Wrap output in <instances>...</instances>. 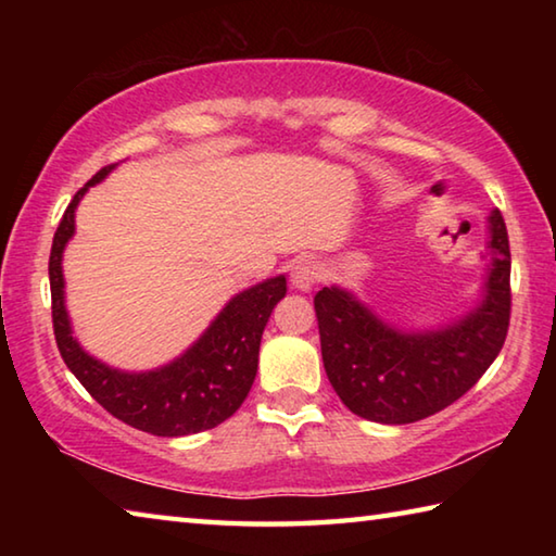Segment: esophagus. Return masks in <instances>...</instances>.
<instances>
[{"label": "esophagus", "instance_id": "1", "mask_svg": "<svg viewBox=\"0 0 556 556\" xmlns=\"http://www.w3.org/2000/svg\"><path fill=\"white\" fill-rule=\"evenodd\" d=\"M321 279V271H318V265H314L312 260H299L294 267H291V285L294 289L308 291L318 285Z\"/></svg>", "mask_w": 556, "mask_h": 556}]
</instances>
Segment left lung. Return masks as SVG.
I'll return each instance as SVG.
<instances>
[{"label": "left lung", "mask_w": 556, "mask_h": 556, "mask_svg": "<svg viewBox=\"0 0 556 556\" xmlns=\"http://www.w3.org/2000/svg\"><path fill=\"white\" fill-rule=\"evenodd\" d=\"M491 255L483 304L434 333H400L348 291L314 296L328 380L348 409L380 425H409L473 388L491 368L510 326V242L501 211L491 215Z\"/></svg>", "instance_id": "8db88e82"}]
</instances>
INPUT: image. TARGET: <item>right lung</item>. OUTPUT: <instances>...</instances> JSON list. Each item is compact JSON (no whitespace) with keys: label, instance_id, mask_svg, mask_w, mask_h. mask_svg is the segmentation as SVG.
<instances>
[{"label":"right lung","instance_id":"obj_1","mask_svg":"<svg viewBox=\"0 0 556 556\" xmlns=\"http://www.w3.org/2000/svg\"><path fill=\"white\" fill-rule=\"evenodd\" d=\"M112 166L115 164L102 166L73 195L53 235L49 279L55 345L68 370L112 417L154 437L199 434L232 417L248 397L257 375L262 331L271 308L287 294V279H267L235 296L201 341L166 368L139 375L119 372L90 357L71 336L68 314L63 306L61 257L75 230V205L92 184L112 172Z\"/></svg>","mask_w":556,"mask_h":556}]
</instances>
